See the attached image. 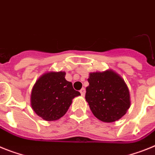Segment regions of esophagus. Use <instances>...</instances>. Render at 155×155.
<instances>
[{
	"instance_id": "esophagus-1",
	"label": "esophagus",
	"mask_w": 155,
	"mask_h": 155,
	"mask_svg": "<svg viewBox=\"0 0 155 155\" xmlns=\"http://www.w3.org/2000/svg\"><path fill=\"white\" fill-rule=\"evenodd\" d=\"M80 92H81V95L82 96H84V94H85V88H82L80 90Z\"/></svg>"
}]
</instances>
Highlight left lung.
Listing matches in <instances>:
<instances>
[{
    "label": "left lung",
    "instance_id": "left-lung-1",
    "mask_svg": "<svg viewBox=\"0 0 155 155\" xmlns=\"http://www.w3.org/2000/svg\"><path fill=\"white\" fill-rule=\"evenodd\" d=\"M85 100L92 114L104 122H114L130 107V96L124 79L111 70L90 73Z\"/></svg>",
    "mask_w": 155,
    "mask_h": 155
}]
</instances>
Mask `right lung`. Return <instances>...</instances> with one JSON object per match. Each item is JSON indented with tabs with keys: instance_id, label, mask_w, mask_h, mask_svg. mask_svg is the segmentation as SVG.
I'll use <instances>...</instances> for the list:
<instances>
[{
	"instance_id": "add662e5",
	"label": "right lung",
	"mask_w": 155,
	"mask_h": 155,
	"mask_svg": "<svg viewBox=\"0 0 155 155\" xmlns=\"http://www.w3.org/2000/svg\"><path fill=\"white\" fill-rule=\"evenodd\" d=\"M66 73L44 74L33 87L30 104L34 111L45 121H55L63 117L81 93L74 90L72 83L65 79Z\"/></svg>"
}]
</instances>
